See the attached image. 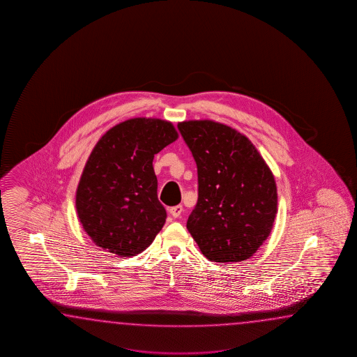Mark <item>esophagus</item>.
Instances as JSON below:
<instances>
[{"label":"esophagus","mask_w":357,"mask_h":357,"mask_svg":"<svg viewBox=\"0 0 357 357\" xmlns=\"http://www.w3.org/2000/svg\"><path fill=\"white\" fill-rule=\"evenodd\" d=\"M182 211H183L182 205H176V206H171V208H169V214H171L174 218H178V217L181 215Z\"/></svg>","instance_id":"esophagus-1"}]
</instances>
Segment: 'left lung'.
<instances>
[{
	"label": "left lung",
	"mask_w": 357,
	"mask_h": 357,
	"mask_svg": "<svg viewBox=\"0 0 357 357\" xmlns=\"http://www.w3.org/2000/svg\"><path fill=\"white\" fill-rule=\"evenodd\" d=\"M177 128L197 162L199 197L186 227L205 258L236 263L251 258L271 235L277 214L273 174L255 145L212 120Z\"/></svg>",
	"instance_id": "obj_1"
}]
</instances>
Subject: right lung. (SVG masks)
Segmentation results:
<instances>
[{
  "label": "right lung",
  "mask_w": 357,
  "mask_h": 357,
  "mask_svg": "<svg viewBox=\"0 0 357 357\" xmlns=\"http://www.w3.org/2000/svg\"><path fill=\"white\" fill-rule=\"evenodd\" d=\"M172 122L135 117L108 130L93 148L76 189L84 231L122 258L144 251L166 222L154 154L177 140Z\"/></svg>",
  "instance_id": "add662e5"
}]
</instances>
